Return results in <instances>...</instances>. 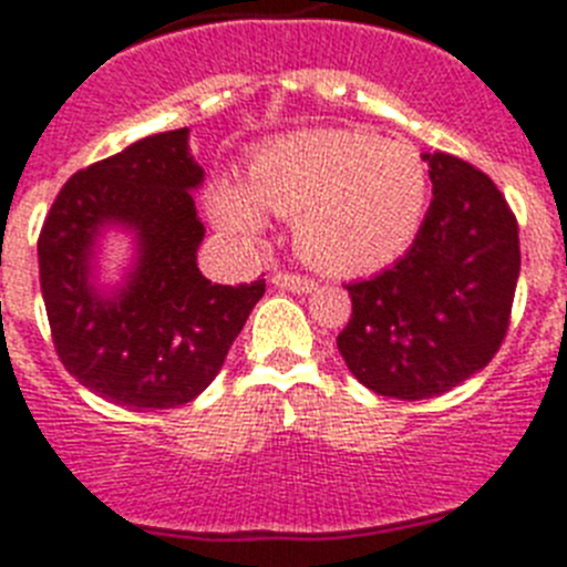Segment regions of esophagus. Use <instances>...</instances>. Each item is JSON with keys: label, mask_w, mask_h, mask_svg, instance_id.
I'll use <instances>...</instances> for the list:
<instances>
[{"label": "esophagus", "mask_w": 567, "mask_h": 567, "mask_svg": "<svg viewBox=\"0 0 567 567\" xmlns=\"http://www.w3.org/2000/svg\"><path fill=\"white\" fill-rule=\"evenodd\" d=\"M269 280H272L275 287L280 289H289V292H312L318 284H315L312 278H307V275H295V272H272L269 275Z\"/></svg>", "instance_id": "34e87169"}]
</instances>
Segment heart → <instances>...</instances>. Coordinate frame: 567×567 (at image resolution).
Instances as JSON below:
<instances>
[{
  "label": "heart",
  "instance_id": "1",
  "mask_svg": "<svg viewBox=\"0 0 567 567\" xmlns=\"http://www.w3.org/2000/svg\"><path fill=\"white\" fill-rule=\"evenodd\" d=\"M429 175L417 150L365 130H303L252 155L247 187L218 178L209 213L227 233L252 240L265 209L295 215V244L332 272H372L398 258L423 221Z\"/></svg>",
  "mask_w": 567,
  "mask_h": 567
}]
</instances>
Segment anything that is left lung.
Returning <instances> with one entry per match:
<instances>
[{
  "label": "left lung",
  "instance_id": "obj_1",
  "mask_svg": "<svg viewBox=\"0 0 567 567\" xmlns=\"http://www.w3.org/2000/svg\"><path fill=\"white\" fill-rule=\"evenodd\" d=\"M432 207L409 252L346 284L352 318L338 334L349 372L374 394L452 392L499 352L519 278V227L488 175L454 155H425Z\"/></svg>",
  "mask_w": 567,
  "mask_h": 567
}]
</instances>
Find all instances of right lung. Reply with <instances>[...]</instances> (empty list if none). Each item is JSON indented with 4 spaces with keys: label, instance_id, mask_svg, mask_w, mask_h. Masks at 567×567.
I'll return each mask as SVG.
<instances>
[{
    "label": "right lung",
    "instance_id": "1",
    "mask_svg": "<svg viewBox=\"0 0 567 567\" xmlns=\"http://www.w3.org/2000/svg\"><path fill=\"white\" fill-rule=\"evenodd\" d=\"M187 127L155 133L70 175L39 233V284L59 360L99 398L135 412L175 409L213 383L264 298V278L209 284L195 264L204 224L189 189ZM104 223L140 235L128 287L102 299L89 287V255Z\"/></svg>",
    "mask_w": 567,
    "mask_h": 567
}]
</instances>
